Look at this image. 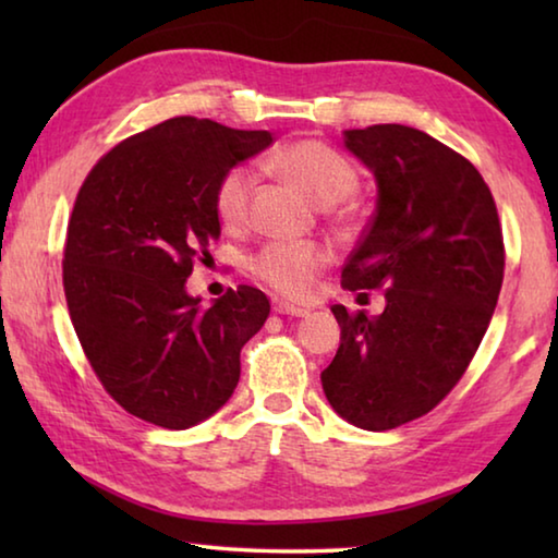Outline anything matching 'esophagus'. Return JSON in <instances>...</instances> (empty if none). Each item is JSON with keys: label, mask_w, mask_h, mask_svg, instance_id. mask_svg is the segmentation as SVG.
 <instances>
[{"label": "esophagus", "mask_w": 558, "mask_h": 558, "mask_svg": "<svg viewBox=\"0 0 558 558\" xmlns=\"http://www.w3.org/2000/svg\"><path fill=\"white\" fill-rule=\"evenodd\" d=\"M272 310H276L278 315H290V317H305V315H310V310L307 307H298V305H290V302H276V305H272Z\"/></svg>", "instance_id": "esophagus-1"}]
</instances>
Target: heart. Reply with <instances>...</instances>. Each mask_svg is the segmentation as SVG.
<instances>
[{"label": "heart", "mask_w": 558, "mask_h": 558, "mask_svg": "<svg viewBox=\"0 0 558 558\" xmlns=\"http://www.w3.org/2000/svg\"><path fill=\"white\" fill-rule=\"evenodd\" d=\"M270 165L323 206L342 204L359 186L356 167L323 140H292L270 157ZM253 184L256 172L248 165L231 167L216 182L214 211L226 229H239L248 219ZM327 266L329 251L319 243L270 241L248 258L251 276L290 300L313 295L315 282Z\"/></svg>", "instance_id": "1"}]
</instances>
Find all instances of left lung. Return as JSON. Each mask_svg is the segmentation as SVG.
<instances>
[{
	"mask_svg": "<svg viewBox=\"0 0 558 558\" xmlns=\"http://www.w3.org/2000/svg\"><path fill=\"white\" fill-rule=\"evenodd\" d=\"M344 145L379 199L342 288L384 290L386 307L332 305L342 342L323 389L352 426L391 430L436 409L475 356L502 290V226L475 165L426 132L372 125L347 130Z\"/></svg>",
	"mask_w": 558,
	"mask_h": 558,
	"instance_id": "1",
	"label": "left lung"
}]
</instances>
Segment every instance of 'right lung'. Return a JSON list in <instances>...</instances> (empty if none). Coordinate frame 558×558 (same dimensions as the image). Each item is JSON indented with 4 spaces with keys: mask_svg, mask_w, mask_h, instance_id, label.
Listing matches in <instances>:
<instances>
[{
    "mask_svg": "<svg viewBox=\"0 0 558 558\" xmlns=\"http://www.w3.org/2000/svg\"><path fill=\"white\" fill-rule=\"evenodd\" d=\"M270 143L268 130L172 118L118 143L78 189L63 245L69 315L102 389L137 418L184 430L239 384L268 298L239 286L202 307L184 282L221 235L216 182Z\"/></svg>",
    "mask_w": 558,
    "mask_h": 558,
    "instance_id": "add662e5",
    "label": "right lung"
}]
</instances>
